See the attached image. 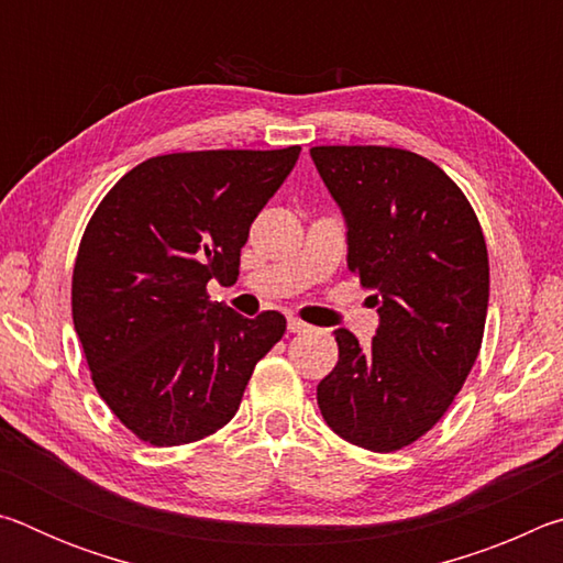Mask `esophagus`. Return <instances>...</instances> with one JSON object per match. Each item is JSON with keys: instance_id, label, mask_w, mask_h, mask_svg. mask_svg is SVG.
I'll return each instance as SVG.
<instances>
[{"instance_id": "34e87169", "label": "esophagus", "mask_w": 563, "mask_h": 563, "mask_svg": "<svg viewBox=\"0 0 563 563\" xmlns=\"http://www.w3.org/2000/svg\"><path fill=\"white\" fill-rule=\"evenodd\" d=\"M308 328H310L308 322H302L300 318H292V316L288 318V330H290V332H305Z\"/></svg>"}]
</instances>
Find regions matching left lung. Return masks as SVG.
Here are the masks:
<instances>
[{
    "label": "left lung",
    "mask_w": 563,
    "mask_h": 563,
    "mask_svg": "<svg viewBox=\"0 0 563 563\" xmlns=\"http://www.w3.org/2000/svg\"><path fill=\"white\" fill-rule=\"evenodd\" d=\"M347 223V268L377 305L367 347L335 330L338 365L318 405L342 440L369 452L417 442L454 402L482 347L489 258L460 186L412 151L312 146Z\"/></svg>",
    "instance_id": "obj_1"
}]
</instances>
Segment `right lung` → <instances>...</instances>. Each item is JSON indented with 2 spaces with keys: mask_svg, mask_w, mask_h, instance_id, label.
<instances>
[{
  "mask_svg": "<svg viewBox=\"0 0 563 563\" xmlns=\"http://www.w3.org/2000/svg\"><path fill=\"white\" fill-rule=\"evenodd\" d=\"M300 156L188 151L131 168L93 211L71 278L74 330L91 379L123 427L154 446L198 442L241 407L258 360L285 335L208 300L235 283L241 247Z\"/></svg>",
  "mask_w": 563,
  "mask_h": 563,
  "instance_id": "add662e5",
  "label": "right lung"
}]
</instances>
